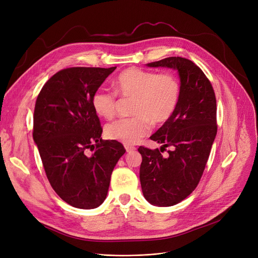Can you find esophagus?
Here are the masks:
<instances>
[{
	"mask_svg": "<svg viewBox=\"0 0 258 258\" xmlns=\"http://www.w3.org/2000/svg\"><path fill=\"white\" fill-rule=\"evenodd\" d=\"M124 148H125L126 152H131V151H134L137 149L135 146H132V145H124Z\"/></svg>",
	"mask_w": 258,
	"mask_h": 258,
	"instance_id": "1",
	"label": "esophagus"
}]
</instances>
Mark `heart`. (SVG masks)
Masks as SVG:
<instances>
[{
    "label": "heart",
    "mask_w": 258,
    "mask_h": 258,
    "mask_svg": "<svg viewBox=\"0 0 258 258\" xmlns=\"http://www.w3.org/2000/svg\"><path fill=\"white\" fill-rule=\"evenodd\" d=\"M114 91L98 88L92 93L91 105L105 119L114 117L118 105L117 96L133 99L130 112L133 116L109 123L105 128L111 140L126 145L138 143L151 130V122L161 124L174 114L180 99L181 86L172 73H156L138 67L125 69L114 78Z\"/></svg>",
    "instance_id": "heart-1"
}]
</instances>
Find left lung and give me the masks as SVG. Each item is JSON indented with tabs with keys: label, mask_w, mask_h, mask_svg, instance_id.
Returning <instances> with one entry per match:
<instances>
[{
	"label": "left lung",
	"mask_w": 258,
	"mask_h": 258,
	"mask_svg": "<svg viewBox=\"0 0 258 258\" xmlns=\"http://www.w3.org/2000/svg\"><path fill=\"white\" fill-rule=\"evenodd\" d=\"M148 67L177 69L181 81L178 106L171 118L150 139L162 144L152 150L138 148L142 155L140 181L145 199L160 207L174 206L198 186L217 134L216 97L212 84L194 61L171 56ZM167 147L172 149L163 157Z\"/></svg>",
	"instance_id": "left-lung-1"
}]
</instances>
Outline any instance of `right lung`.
Segmentation results:
<instances>
[{"mask_svg": "<svg viewBox=\"0 0 258 258\" xmlns=\"http://www.w3.org/2000/svg\"><path fill=\"white\" fill-rule=\"evenodd\" d=\"M115 69H62L37 97L34 141L53 190L75 208L93 209L105 201L112 171L125 152L121 143L101 138L103 127L91 105L92 93Z\"/></svg>", "mask_w": 258, "mask_h": 258, "instance_id": "1", "label": "right lung"}]
</instances>
